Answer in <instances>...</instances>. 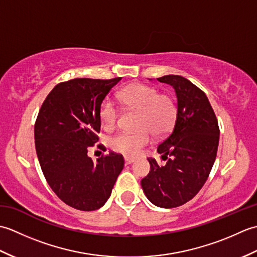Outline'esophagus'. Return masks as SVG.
<instances>
[{
	"mask_svg": "<svg viewBox=\"0 0 257 257\" xmlns=\"http://www.w3.org/2000/svg\"><path fill=\"white\" fill-rule=\"evenodd\" d=\"M135 161H136V158H134V157H129V156L124 157L125 165H132V163H134Z\"/></svg>",
	"mask_w": 257,
	"mask_h": 257,
	"instance_id": "1",
	"label": "esophagus"
}]
</instances>
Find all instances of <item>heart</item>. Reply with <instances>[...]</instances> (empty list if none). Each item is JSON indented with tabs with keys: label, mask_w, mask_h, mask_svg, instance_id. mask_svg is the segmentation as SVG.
I'll list each match as a JSON object with an SVG mask.
<instances>
[{
	"label": "heart",
	"mask_w": 257,
	"mask_h": 257,
	"mask_svg": "<svg viewBox=\"0 0 257 257\" xmlns=\"http://www.w3.org/2000/svg\"><path fill=\"white\" fill-rule=\"evenodd\" d=\"M120 99L129 107L140 109L138 127L135 132H121L110 139V147L124 155H137L149 143L150 130L156 136L168 133L177 117L176 101L172 97L159 94L155 87L146 84H133L120 92ZM103 125L112 127L117 122L119 110L111 98H106L99 109Z\"/></svg>",
	"instance_id": "1"
}]
</instances>
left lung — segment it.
<instances>
[{
    "instance_id": "obj_1",
    "label": "left lung",
    "mask_w": 257,
    "mask_h": 257,
    "mask_svg": "<svg viewBox=\"0 0 257 257\" xmlns=\"http://www.w3.org/2000/svg\"><path fill=\"white\" fill-rule=\"evenodd\" d=\"M157 80L174 89L177 118L157 149L167 163L159 166L148 158L150 172L141 187L152 204L171 209L187 203L203 187L215 161L220 130L209 99L194 84L179 75Z\"/></svg>"
}]
</instances>
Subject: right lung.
Masks as SVG:
<instances>
[{"label": "right lung", "mask_w": 257, "mask_h": 257, "mask_svg": "<svg viewBox=\"0 0 257 257\" xmlns=\"http://www.w3.org/2000/svg\"><path fill=\"white\" fill-rule=\"evenodd\" d=\"M121 77L75 78L54 87L34 127L38 161L47 183L67 205L94 211L106 203L123 169L121 155L92 161L87 152L98 141L101 102Z\"/></svg>", "instance_id": "right-lung-1"}]
</instances>
